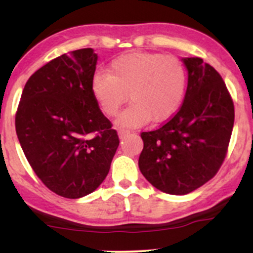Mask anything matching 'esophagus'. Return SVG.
Returning a JSON list of instances; mask_svg holds the SVG:
<instances>
[{
	"instance_id": "obj_1",
	"label": "esophagus",
	"mask_w": 253,
	"mask_h": 253,
	"mask_svg": "<svg viewBox=\"0 0 253 253\" xmlns=\"http://www.w3.org/2000/svg\"><path fill=\"white\" fill-rule=\"evenodd\" d=\"M118 134H119V138L123 139V138H125V136H126V135L129 134V130L120 129V130H119V132H118Z\"/></svg>"
}]
</instances>
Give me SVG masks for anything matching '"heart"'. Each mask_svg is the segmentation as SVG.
Returning a JSON list of instances; mask_svg holds the SVG:
<instances>
[{"label": "heart", "mask_w": 253, "mask_h": 253, "mask_svg": "<svg viewBox=\"0 0 253 253\" xmlns=\"http://www.w3.org/2000/svg\"><path fill=\"white\" fill-rule=\"evenodd\" d=\"M188 74L178 58L150 52H129L112 60L108 74L96 72L90 91L106 117H114L126 102L132 103L115 121L120 128H138L152 119L162 123L181 106Z\"/></svg>", "instance_id": "heart-1"}]
</instances>
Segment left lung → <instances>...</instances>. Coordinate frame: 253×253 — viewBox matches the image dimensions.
I'll return each instance as SVG.
<instances>
[{
    "mask_svg": "<svg viewBox=\"0 0 253 253\" xmlns=\"http://www.w3.org/2000/svg\"><path fill=\"white\" fill-rule=\"evenodd\" d=\"M188 71L184 101L161 128L141 133L139 169L153 187L185 195L213 178L227 152L234 106L226 84L201 58H182Z\"/></svg>",
    "mask_w": 253,
    "mask_h": 253,
    "instance_id": "8db88e82",
    "label": "left lung"
}]
</instances>
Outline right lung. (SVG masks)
I'll use <instances>...</instances> for the list:
<instances>
[{
    "label": "right lung",
    "instance_id": "add662e5",
    "mask_svg": "<svg viewBox=\"0 0 253 253\" xmlns=\"http://www.w3.org/2000/svg\"><path fill=\"white\" fill-rule=\"evenodd\" d=\"M97 59L92 48H81L48 62L27 81L16 112L28 163L48 189L66 199L97 189L120 143L90 91Z\"/></svg>",
    "mask_w": 253,
    "mask_h": 253
}]
</instances>
